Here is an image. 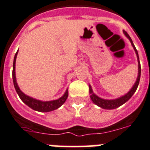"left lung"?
I'll list each match as a JSON object with an SVG mask.
<instances>
[{"instance_id":"8db88e82","label":"left lung","mask_w":150,"mask_h":150,"mask_svg":"<svg viewBox=\"0 0 150 150\" xmlns=\"http://www.w3.org/2000/svg\"><path fill=\"white\" fill-rule=\"evenodd\" d=\"M124 33L125 34V36L129 39V40L131 42V45L133 46V49L135 50L136 54H137V60H138V76H137V81H136L135 84L133 85V86L132 87V88L130 89V91H129V92L127 93L125 95L120 97V98H118L117 99H113V100H107V99H103L99 98L98 96H97L96 94L93 92L92 88L91 85H89V93L91 94V99L92 100L94 104H95L96 105L99 106L100 108H104V109H108V110H111V109H115V108H117L118 107L121 106L124 103H126L129 100L133 94L135 93V91H137V87L139 85V79H140V74H141V67H140V63H139V56H138V52H137V49H136L134 44H133V41H132L131 38L129 37V36L128 35V33L126 31H124Z\"/></svg>"}]
</instances>
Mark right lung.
Segmentation results:
<instances>
[{"label":"right lung","mask_w":150,"mask_h":150,"mask_svg":"<svg viewBox=\"0 0 150 150\" xmlns=\"http://www.w3.org/2000/svg\"><path fill=\"white\" fill-rule=\"evenodd\" d=\"M17 52H18V51L15 54L14 59H13V72H12V75H13V85H14V88L16 89V91H17V94L20 97V98L22 100L23 102L26 104L30 108H32L33 110L40 112H50L52 111V110H56L59 108H60L65 102V100L67 99L68 95H69V91H68V89L65 91L63 96H62L61 98H59L57 100H50V101H42V100H36V99L33 98L31 97L27 96L24 93H23L21 91V90L19 88L18 85H17V79H16V74H15V63H16V59H17Z\"/></svg>","instance_id":"1"}]
</instances>
